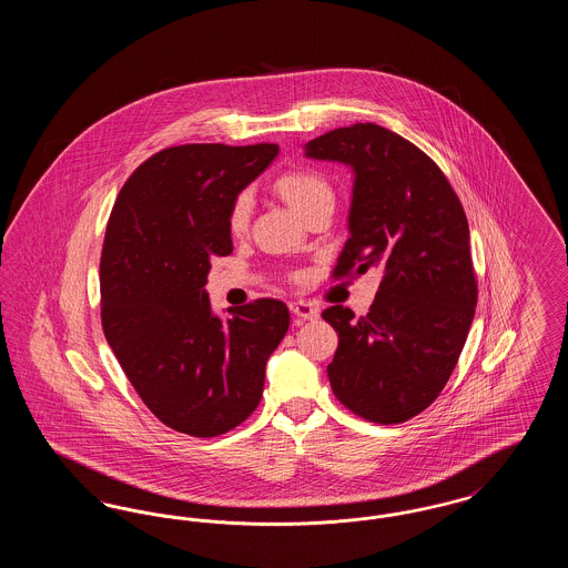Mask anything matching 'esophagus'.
I'll return each mask as SVG.
<instances>
[{
    "instance_id": "1",
    "label": "esophagus",
    "mask_w": 568,
    "mask_h": 568,
    "mask_svg": "<svg viewBox=\"0 0 568 568\" xmlns=\"http://www.w3.org/2000/svg\"><path fill=\"white\" fill-rule=\"evenodd\" d=\"M290 311L300 317V320H317L320 317V308L306 300H296V302H290Z\"/></svg>"
}]
</instances>
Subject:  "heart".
<instances>
[{"label":"heart","mask_w":568,"mask_h":568,"mask_svg":"<svg viewBox=\"0 0 568 568\" xmlns=\"http://www.w3.org/2000/svg\"><path fill=\"white\" fill-rule=\"evenodd\" d=\"M276 191L283 195V200L296 211L297 215L306 216L315 211L320 204L327 200L334 202L332 185L325 181L322 174L311 170H294L283 174L276 181ZM253 215V195L243 191L236 195L230 215H227V227L234 236H241L246 232Z\"/></svg>","instance_id":"heart-1"}]
</instances>
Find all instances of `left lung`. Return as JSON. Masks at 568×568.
Listing matches in <instances>:
<instances>
[{
  "label": "left lung",
  "instance_id": "8db88e82",
  "mask_svg": "<svg viewBox=\"0 0 568 568\" xmlns=\"http://www.w3.org/2000/svg\"><path fill=\"white\" fill-rule=\"evenodd\" d=\"M304 158L352 168L349 239L334 274L383 272L368 315L341 304L322 315L338 332L332 392L368 422L400 424L436 400L473 324L468 221L440 168L375 123L320 135Z\"/></svg>",
  "mask_w": 568,
  "mask_h": 568
}]
</instances>
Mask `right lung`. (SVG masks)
<instances>
[{
  "label": "right lung",
  "instance_id": "obj_1",
  "mask_svg": "<svg viewBox=\"0 0 568 568\" xmlns=\"http://www.w3.org/2000/svg\"><path fill=\"white\" fill-rule=\"evenodd\" d=\"M276 155V144L163 149L135 168L110 213L102 327L142 403L176 433L206 438L243 424L290 327L281 300L219 317L204 290L213 257L232 253L236 195Z\"/></svg>",
  "mask_w": 568,
  "mask_h": 568
}]
</instances>
